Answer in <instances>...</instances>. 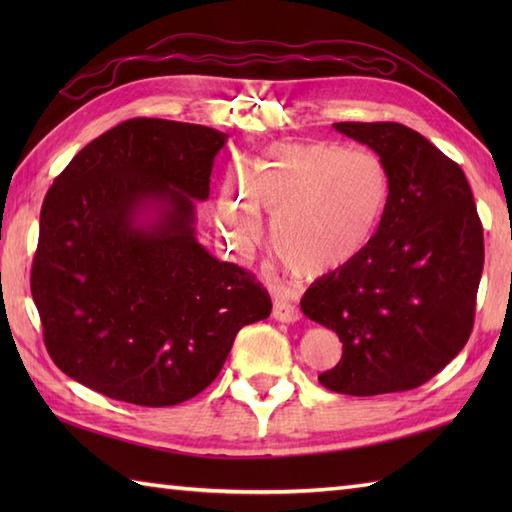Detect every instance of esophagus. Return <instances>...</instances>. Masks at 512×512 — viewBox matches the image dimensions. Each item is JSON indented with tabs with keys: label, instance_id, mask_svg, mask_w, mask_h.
I'll return each instance as SVG.
<instances>
[{
	"label": "esophagus",
	"instance_id": "1",
	"mask_svg": "<svg viewBox=\"0 0 512 512\" xmlns=\"http://www.w3.org/2000/svg\"><path fill=\"white\" fill-rule=\"evenodd\" d=\"M273 317L281 323H295L301 319V310L292 303V297L288 292H281V295L275 297L273 303Z\"/></svg>",
	"mask_w": 512,
	"mask_h": 512
}]
</instances>
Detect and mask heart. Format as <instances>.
Wrapping results in <instances>:
<instances>
[{
  "label": "heart",
  "mask_w": 512,
  "mask_h": 512,
  "mask_svg": "<svg viewBox=\"0 0 512 512\" xmlns=\"http://www.w3.org/2000/svg\"><path fill=\"white\" fill-rule=\"evenodd\" d=\"M394 182L387 162L365 147L273 143L228 180L215 220L228 246L259 242L257 211L273 215L270 248L303 279L350 266L383 226Z\"/></svg>",
  "instance_id": "b5f03b06"
}]
</instances>
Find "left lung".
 I'll return each mask as SVG.
<instances>
[{
	"instance_id": "left-lung-1",
	"label": "left lung",
	"mask_w": 512,
	"mask_h": 512,
	"mask_svg": "<svg viewBox=\"0 0 512 512\" xmlns=\"http://www.w3.org/2000/svg\"><path fill=\"white\" fill-rule=\"evenodd\" d=\"M391 171L383 226L350 266L301 299L308 319L339 334L343 356L319 383L336 394L416 389L460 354L473 330L484 231L458 162L400 123H334Z\"/></svg>"
}]
</instances>
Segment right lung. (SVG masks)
Returning a JSON list of instances; mask_svg holds the SVG:
<instances>
[{"instance_id":"1","label":"right lung","mask_w":512,"mask_h":512,"mask_svg":"<svg viewBox=\"0 0 512 512\" xmlns=\"http://www.w3.org/2000/svg\"><path fill=\"white\" fill-rule=\"evenodd\" d=\"M226 134L132 118L85 145L46 193L30 290L63 374L114 400L169 407L220 374L273 303L195 239Z\"/></svg>"}]
</instances>
